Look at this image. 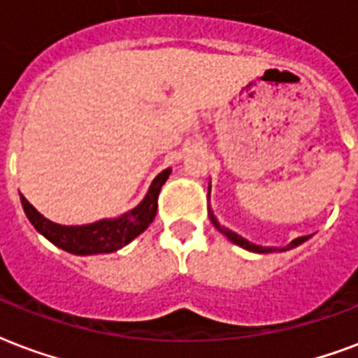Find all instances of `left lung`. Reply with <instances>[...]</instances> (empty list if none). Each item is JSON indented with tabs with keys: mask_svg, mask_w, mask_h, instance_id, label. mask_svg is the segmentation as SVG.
Masks as SVG:
<instances>
[{
	"mask_svg": "<svg viewBox=\"0 0 358 358\" xmlns=\"http://www.w3.org/2000/svg\"><path fill=\"white\" fill-rule=\"evenodd\" d=\"M210 220H212V223H214L215 227L220 229V231H222V233L225 234V236H227L229 240H231V242H234V244L240 245V248H244V250H250V252H255V253L278 252V248H263V245H255V244H252V242H248V240H245V238H242V236H238V234H236V233H233V231H229V229L222 227V225L217 223V220H215L214 215H212V212H210ZM308 238H310V236H300V238H294L293 242H291V244L285 245V248H282L280 252H285V250H291V248H294V245L302 244V242H304V240H308Z\"/></svg>",
	"mask_w": 358,
	"mask_h": 358,
	"instance_id": "left-lung-1",
	"label": "left lung"
}]
</instances>
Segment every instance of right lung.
Listing matches in <instances>:
<instances>
[{
  "mask_svg": "<svg viewBox=\"0 0 358 358\" xmlns=\"http://www.w3.org/2000/svg\"><path fill=\"white\" fill-rule=\"evenodd\" d=\"M169 174H171V169H165L163 173L155 176L146 197L136 208H133L118 220H101V222L92 223V225L67 227V225L52 223L27 203L24 195H20V201L27 220L43 236L50 240L52 244H56L65 252L75 253V255L110 253L124 248L125 244H129L131 240L138 236L150 223L154 222L161 185L167 182Z\"/></svg>",
  "mask_w": 358,
  "mask_h": 358,
  "instance_id": "obj_1",
  "label": "right lung"
}]
</instances>
